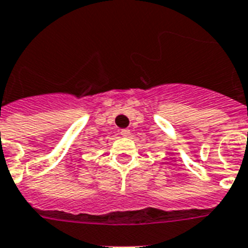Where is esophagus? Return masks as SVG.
Instances as JSON below:
<instances>
[{"instance_id":"1","label":"esophagus","mask_w":248,"mask_h":248,"mask_svg":"<svg viewBox=\"0 0 248 248\" xmlns=\"http://www.w3.org/2000/svg\"><path fill=\"white\" fill-rule=\"evenodd\" d=\"M120 134L122 135V136H128V135H130V130H128V128H124V130H121Z\"/></svg>"}]
</instances>
